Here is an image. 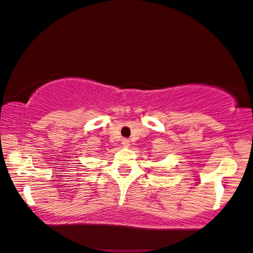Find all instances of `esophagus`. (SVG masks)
Wrapping results in <instances>:
<instances>
[{
	"mask_svg": "<svg viewBox=\"0 0 253 253\" xmlns=\"http://www.w3.org/2000/svg\"><path fill=\"white\" fill-rule=\"evenodd\" d=\"M121 144H123L124 147H129V144H130V142H129V140L128 139H124L123 141H121Z\"/></svg>",
	"mask_w": 253,
	"mask_h": 253,
	"instance_id": "1",
	"label": "esophagus"
}]
</instances>
